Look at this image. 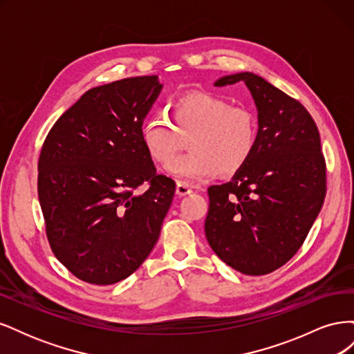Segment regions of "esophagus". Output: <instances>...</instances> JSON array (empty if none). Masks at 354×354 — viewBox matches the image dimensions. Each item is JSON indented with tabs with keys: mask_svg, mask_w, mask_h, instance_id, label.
Masks as SVG:
<instances>
[{
	"mask_svg": "<svg viewBox=\"0 0 354 354\" xmlns=\"http://www.w3.org/2000/svg\"><path fill=\"white\" fill-rule=\"evenodd\" d=\"M176 192H177L178 196H186V195H190L192 192H194V189H192L189 185L181 183V181H178L177 187H176Z\"/></svg>",
	"mask_w": 354,
	"mask_h": 354,
	"instance_id": "esophagus-1",
	"label": "esophagus"
}]
</instances>
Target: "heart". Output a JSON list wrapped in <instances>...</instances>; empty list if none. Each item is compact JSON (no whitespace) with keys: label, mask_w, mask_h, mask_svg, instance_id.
I'll return each mask as SVG.
<instances>
[{"label":"heart","mask_w":354,"mask_h":354,"mask_svg":"<svg viewBox=\"0 0 354 354\" xmlns=\"http://www.w3.org/2000/svg\"><path fill=\"white\" fill-rule=\"evenodd\" d=\"M171 127L162 116L152 115L145 122L142 140L155 162L167 164L189 136L191 152L167 165V173L183 181L205 180L220 173L234 176L250 162L259 145V120L246 106L209 93H190L169 109Z\"/></svg>","instance_id":"b5f03b06"}]
</instances>
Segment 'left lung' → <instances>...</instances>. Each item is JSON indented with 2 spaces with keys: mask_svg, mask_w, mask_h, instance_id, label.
Listing matches in <instances>:
<instances>
[{
  "mask_svg": "<svg viewBox=\"0 0 354 354\" xmlns=\"http://www.w3.org/2000/svg\"><path fill=\"white\" fill-rule=\"evenodd\" d=\"M245 82L259 111V145L234 177L208 189L205 236L220 259L261 276L301 248L324 205L326 162L312 115L259 75L223 77L217 87Z\"/></svg>",
  "mask_w": 354,
  "mask_h": 354,
  "instance_id": "obj_1",
  "label": "left lung"
}]
</instances>
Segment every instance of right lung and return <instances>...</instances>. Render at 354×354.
Instances as JSON below:
<instances>
[{
    "instance_id": "add662e5",
    "label": "right lung",
    "mask_w": 354,
    "mask_h": 354,
    "mask_svg": "<svg viewBox=\"0 0 354 354\" xmlns=\"http://www.w3.org/2000/svg\"><path fill=\"white\" fill-rule=\"evenodd\" d=\"M160 88L156 75L91 88L41 147L38 199L50 248L84 282L125 279L159 238L176 183L156 173L142 125ZM145 183L147 192L136 194Z\"/></svg>"
}]
</instances>
